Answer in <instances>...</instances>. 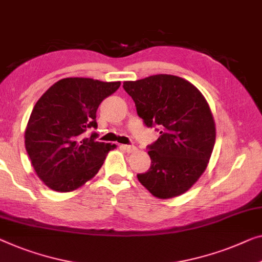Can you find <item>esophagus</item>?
I'll list each match as a JSON object with an SVG mask.
<instances>
[{"label":"esophagus","instance_id":"34e87169","mask_svg":"<svg viewBox=\"0 0 262 262\" xmlns=\"http://www.w3.org/2000/svg\"><path fill=\"white\" fill-rule=\"evenodd\" d=\"M121 148H122L124 151H127V153H134V151H136V147L129 146V144H122Z\"/></svg>","mask_w":262,"mask_h":262}]
</instances>
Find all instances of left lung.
<instances>
[{"mask_svg": "<svg viewBox=\"0 0 262 262\" xmlns=\"http://www.w3.org/2000/svg\"><path fill=\"white\" fill-rule=\"evenodd\" d=\"M146 126L159 124L160 138L149 146L151 165L138 179L155 198L171 199L186 193L208 166L216 128L202 93L185 79L158 74L124 81Z\"/></svg>", "mask_w": 262, "mask_h": 262, "instance_id": "8db88e82", "label": "left lung"}]
</instances>
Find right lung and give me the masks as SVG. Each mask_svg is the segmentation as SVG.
<instances>
[{"instance_id":"add662e5","label":"right lung","mask_w":262,"mask_h":262,"mask_svg":"<svg viewBox=\"0 0 262 262\" xmlns=\"http://www.w3.org/2000/svg\"><path fill=\"white\" fill-rule=\"evenodd\" d=\"M121 82L67 77L54 83L33 108L25 132L26 150L37 177L60 193L79 189L95 177L115 144L95 141L100 103Z\"/></svg>"}]
</instances>
